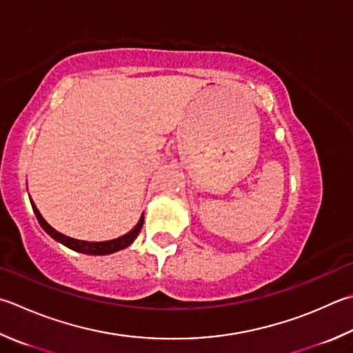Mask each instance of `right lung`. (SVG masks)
<instances>
[{
  "label": "right lung",
  "instance_id": "add662e5",
  "mask_svg": "<svg viewBox=\"0 0 353 353\" xmlns=\"http://www.w3.org/2000/svg\"><path fill=\"white\" fill-rule=\"evenodd\" d=\"M32 208H34V213H35L37 219H38V222H40V225L43 227L44 232L52 236L55 241L65 243L66 247L75 250V252L88 253V254H110V253H114V252H119V250H121V248H126L128 245H131L134 239L137 238L140 230H142V225H143V217H142V219H140V222L136 225V228L131 230V232L128 234L121 236V238L106 241V242H86V241L72 239V238H69V236L59 233L57 230H54L46 221L43 219V216L40 214V211L37 210L34 202H32Z\"/></svg>",
  "mask_w": 353,
  "mask_h": 353
}]
</instances>
